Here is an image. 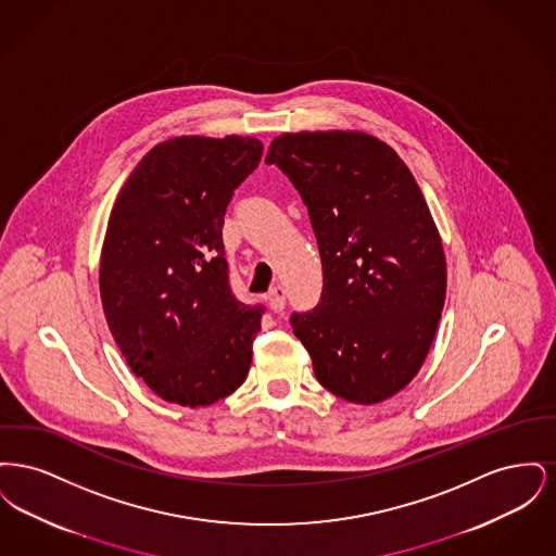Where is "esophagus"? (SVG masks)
Instances as JSON below:
<instances>
[{
	"label": "esophagus",
	"instance_id": "34e87169",
	"mask_svg": "<svg viewBox=\"0 0 556 556\" xmlns=\"http://www.w3.org/2000/svg\"><path fill=\"white\" fill-rule=\"evenodd\" d=\"M268 304L277 313H281L286 308V290L281 286H275L273 290L268 291Z\"/></svg>",
	"mask_w": 556,
	"mask_h": 556
}]
</instances>
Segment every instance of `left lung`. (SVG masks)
Instances as JSON below:
<instances>
[{
	"label": "left lung",
	"instance_id": "8db88e82",
	"mask_svg": "<svg viewBox=\"0 0 556 556\" xmlns=\"http://www.w3.org/2000/svg\"><path fill=\"white\" fill-rule=\"evenodd\" d=\"M277 164L302 195L323 265L320 302L293 313L318 383L354 404L404 390L431 348L446 256L408 166L361 131L283 132Z\"/></svg>",
	"mask_w": 556,
	"mask_h": 556
}]
</instances>
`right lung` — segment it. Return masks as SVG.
<instances>
[{
    "instance_id": "1",
    "label": "right lung",
    "mask_w": 556,
    "mask_h": 556,
    "mask_svg": "<svg viewBox=\"0 0 556 556\" xmlns=\"http://www.w3.org/2000/svg\"><path fill=\"white\" fill-rule=\"evenodd\" d=\"M261 156L254 137H173L135 166L110 212L100 258L108 327L166 402L206 406L248 377L265 308L231 291L223 223Z\"/></svg>"
}]
</instances>
